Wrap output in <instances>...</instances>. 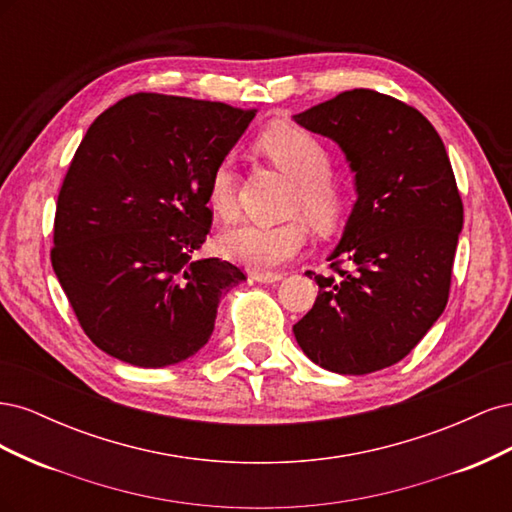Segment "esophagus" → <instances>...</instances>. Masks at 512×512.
<instances>
[{
  "label": "esophagus",
  "instance_id": "obj_1",
  "mask_svg": "<svg viewBox=\"0 0 512 512\" xmlns=\"http://www.w3.org/2000/svg\"><path fill=\"white\" fill-rule=\"evenodd\" d=\"M252 277H254L256 282H260V284H275V282L284 280L282 273H260V271H256Z\"/></svg>",
  "mask_w": 512,
  "mask_h": 512
}]
</instances>
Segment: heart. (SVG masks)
Listing matches in <instances>:
<instances>
[{"instance_id": "b5f03b06", "label": "heart", "mask_w": 512, "mask_h": 512, "mask_svg": "<svg viewBox=\"0 0 512 512\" xmlns=\"http://www.w3.org/2000/svg\"><path fill=\"white\" fill-rule=\"evenodd\" d=\"M258 149L288 177L297 181L292 205L309 218L329 224L342 211L344 198L331 179V153L318 138L294 123H275L258 138ZM207 205L222 220L237 213V170L230 158L213 168L207 185ZM307 245L301 222H245L220 237V252L239 265L269 273L297 258Z\"/></svg>"}]
</instances>
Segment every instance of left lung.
Listing matches in <instances>:
<instances>
[{"label":"left lung","instance_id":"obj_1","mask_svg":"<svg viewBox=\"0 0 512 512\" xmlns=\"http://www.w3.org/2000/svg\"><path fill=\"white\" fill-rule=\"evenodd\" d=\"M292 119L342 149L356 192L327 258L337 275H314L318 299L294 337L335 374L391 367L442 316L451 288L463 207L444 143L416 108L371 89L342 91Z\"/></svg>","mask_w":512,"mask_h":512}]
</instances>
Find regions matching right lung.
Instances as JSON below:
<instances>
[{
	"instance_id": "1",
	"label": "right lung",
	"mask_w": 512,
	"mask_h": 512,
	"mask_svg": "<svg viewBox=\"0 0 512 512\" xmlns=\"http://www.w3.org/2000/svg\"><path fill=\"white\" fill-rule=\"evenodd\" d=\"M254 115L134 94L89 126L57 196L51 262L83 331L113 359L188 361L209 342L222 294L245 280L226 260L192 254L211 228L213 168Z\"/></svg>"
}]
</instances>
